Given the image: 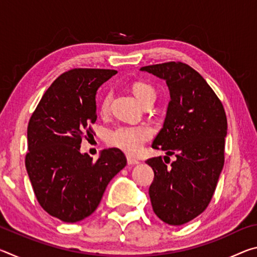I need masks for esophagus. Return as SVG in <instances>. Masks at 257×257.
I'll list each match as a JSON object with an SVG mask.
<instances>
[{"instance_id":"esophagus-1","label":"esophagus","mask_w":257,"mask_h":257,"mask_svg":"<svg viewBox=\"0 0 257 257\" xmlns=\"http://www.w3.org/2000/svg\"><path fill=\"white\" fill-rule=\"evenodd\" d=\"M127 162L129 165H135V164H139L141 162L137 159L132 158V156H127Z\"/></svg>"}]
</instances>
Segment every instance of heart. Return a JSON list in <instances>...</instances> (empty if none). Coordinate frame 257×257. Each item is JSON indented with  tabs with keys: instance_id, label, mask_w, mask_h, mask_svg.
I'll return each mask as SVG.
<instances>
[{
	"instance_id": "obj_1",
	"label": "heart",
	"mask_w": 257,
	"mask_h": 257,
	"mask_svg": "<svg viewBox=\"0 0 257 257\" xmlns=\"http://www.w3.org/2000/svg\"><path fill=\"white\" fill-rule=\"evenodd\" d=\"M135 96L143 105L153 103L156 97V90L153 86L146 81H136L132 85ZM111 103V94L106 93L99 101V110L102 113L108 111ZM152 137V130L145 125H120L110 130L106 135L108 145L116 147L124 153L137 154L144 147L145 143Z\"/></svg>"
}]
</instances>
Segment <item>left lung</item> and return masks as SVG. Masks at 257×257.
Here are the masks:
<instances>
[{
	"label": "left lung",
	"instance_id": "1",
	"mask_svg": "<svg viewBox=\"0 0 257 257\" xmlns=\"http://www.w3.org/2000/svg\"><path fill=\"white\" fill-rule=\"evenodd\" d=\"M141 70L164 79L170 90L163 128L152 147L177 158L170 167L161 156L146 161L154 171L152 207L163 222L181 225L205 211L214 194L224 164L227 116L206 80L188 64L167 62Z\"/></svg>",
	"mask_w": 257,
	"mask_h": 257
}]
</instances>
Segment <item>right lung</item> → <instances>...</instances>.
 I'll return each mask as SVG.
<instances>
[{
    "label": "right lung",
    "mask_w": 257,
    "mask_h": 257,
    "mask_svg": "<svg viewBox=\"0 0 257 257\" xmlns=\"http://www.w3.org/2000/svg\"><path fill=\"white\" fill-rule=\"evenodd\" d=\"M116 73L110 69H71L53 81L32 114L26 169L35 196L50 215L78 222L96 210L111 179L127 159L119 149L93 162L80 153L81 139L97 119L96 92Z\"/></svg>",
    "instance_id": "add662e5"
}]
</instances>
